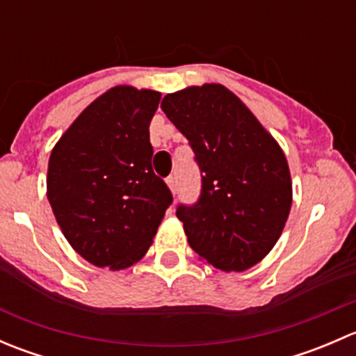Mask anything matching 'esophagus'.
<instances>
[{"label":"esophagus","instance_id":"1","mask_svg":"<svg viewBox=\"0 0 356 356\" xmlns=\"http://www.w3.org/2000/svg\"><path fill=\"white\" fill-rule=\"evenodd\" d=\"M167 184H168V188H170V191L175 195V189H177V188H175V186H177V182H175V175H168Z\"/></svg>","mask_w":356,"mask_h":356}]
</instances>
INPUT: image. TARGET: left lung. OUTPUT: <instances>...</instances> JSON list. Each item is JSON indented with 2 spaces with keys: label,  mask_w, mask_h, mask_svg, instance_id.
I'll list each match as a JSON object with an SVG mask.
<instances>
[{
  "label": "left lung",
  "mask_w": 356,
  "mask_h": 356,
  "mask_svg": "<svg viewBox=\"0 0 356 356\" xmlns=\"http://www.w3.org/2000/svg\"><path fill=\"white\" fill-rule=\"evenodd\" d=\"M161 110L186 136L200 168L198 200L175 210L189 246L224 272L253 267L288 220L293 188L284 153L224 86L172 92Z\"/></svg>",
  "instance_id": "8db88e82"
}]
</instances>
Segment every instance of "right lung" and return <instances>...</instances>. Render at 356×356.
I'll use <instances>...</instances> for the list:
<instances>
[{
  "instance_id": "right-lung-1",
  "label": "right lung",
  "mask_w": 356,
  "mask_h": 356,
  "mask_svg": "<svg viewBox=\"0 0 356 356\" xmlns=\"http://www.w3.org/2000/svg\"><path fill=\"white\" fill-rule=\"evenodd\" d=\"M161 95L118 86L91 103L53 148L48 200L72 248L120 270L145 257L172 204L153 172L149 122Z\"/></svg>"
}]
</instances>
